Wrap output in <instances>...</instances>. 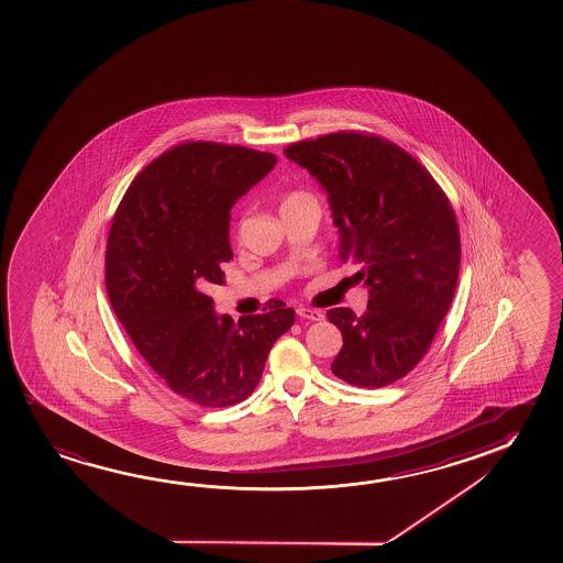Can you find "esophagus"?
<instances>
[{"label":"esophagus","mask_w":563,"mask_h":563,"mask_svg":"<svg viewBox=\"0 0 563 563\" xmlns=\"http://www.w3.org/2000/svg\"><path fill=\"white\" fill-rule=\"evenodd\" d=\"M296 313H298L302 320H312V322L323 320V313L320 312V310H313V308H298Z\"/></svg>","instance_id":"34e87169"}]
</instances>
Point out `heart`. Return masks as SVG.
<instances>
[{"mask_svg": "<svg viewBox=\"0 0 563 563\" xmlns=\"http://www.w3.org/2000/svg\"><path fill=\"white\" fill-rule=\"evenodd\" d=\"M305 203H316L312 196L306 192H288L283 202H280V212H285L288 208H296V206H305Z\"/></svg>", "mask_w": 563, "mask_h": 563, "instance_id": "1", "label": "heart"}]
</instances>
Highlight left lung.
<instances>
[{
	"mask_svg": "<svg viewBox=\"0 0 563 563\" xmlns=\"http://www.w3.org/2000/svg\"><path fill=\"white\" fill-rule=\"evenodd\" d=\"M286 157L320 183L340 231L341 261L361 265L367 312L328 310L343 347L332 373L355 387H387L415 369L452 306L460 230L448 196L405 148L340 131L298 141Z\"/></svg>",
	"mask_w": 563,
	"mask_h": 563,
	"instance_id": "8db88e82",
	"label": "left lung"
}]
</instances>
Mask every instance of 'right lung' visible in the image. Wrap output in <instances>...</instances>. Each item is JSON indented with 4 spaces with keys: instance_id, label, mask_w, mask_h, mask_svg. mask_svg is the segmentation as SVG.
Instances as JSON below:
<instances>
[{
    "instance_id": "1",
    "label": "right lung",
    "mask_w": 563,
    "mask_h": 563,
    "mask_svg": "<svg viewBox=\"0 0 563 563\" xmlns=\"http://www.w3.org/2000/svg\"><path fill=\"white\" fill-rule=\"evenodd\" d=\"M277 157L240 145L183 143L145 166L111 222L106 288L143 360L178 397L206 408L238 405L261 380L273 343L295 323L283 302L240 318L216 313L230 210Z\"/></svg>"
}]
</instances>
